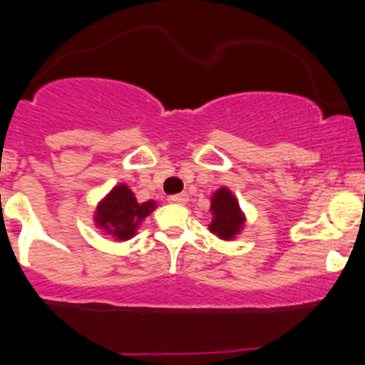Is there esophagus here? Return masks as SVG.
Segmentation results:
<instances>
[{
  "instance_id": "esophagus-1",
  "label": "esophagus",
  "mask_w": 365,
  "mask_h": 365,
  "mask_svg": "<svg viewBox=\"0 0 365 365\" xmlns=\"http://www.w3.org/2000/svg\"><path fill=\"white\" fill-rule=\"evenodd\" d=\"M187 200H189V197H187V194H173V196H169V203H173V205H185L187 203Z\"/></svg>"
}]
</instances>
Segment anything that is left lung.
<instances>
[{
	"label": "left lung",
	"instance_id": "1",
	"mask_svg": "<svg viewBox=\"0 0 365 365\" xmlns=\"http://www.w3.org/2000/svg\"><path fill=\"white\" fill-rule=\"evenodd\" d=\"M212 215L210 231L224 240H231L244 226V215L240 213L237 200L227 189H219L212 197Z\"/></svg>",
	"mask_w": 365,
	"mask_h": 365
}]
</instances>
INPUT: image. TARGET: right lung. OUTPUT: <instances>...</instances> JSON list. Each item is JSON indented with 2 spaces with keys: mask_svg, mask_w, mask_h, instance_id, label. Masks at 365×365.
Listing matches in <instances>:
<instances>
[{
  "mask_svg": "<svg viewBox=\"0 0 365 365\" xmlns=\"http://www.w3.org/2000/svg\"><path fill=\"white\" fill-rule=\"evenodd\" d=\"M153 208H155L153 201L138 203L132 190L121 183L114 187L111 194L98 205L95 222L118 240H128L134 237L141 220L150 215Z\"/></svg>",
  "mask_w": 365,
  "mask_h": 365,
  "instance_id": "right-lung-1",
  "label": "right lung"
}]
</instances>
